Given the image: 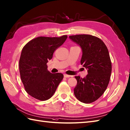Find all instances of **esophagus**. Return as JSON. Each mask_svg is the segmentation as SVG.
<instances>
[{"mask_svg":"<svg viewBox=\"0 0 130 130\" xmlns=\"http://www.w3.org/2000/svg\"><path fill=\"white\" fill-rule=\"evenodd\" d=\"M64 77L68 78V77H71V75H67V74H64Z\"/></svg>","mask_w":130,"mask_h":130,"instance_id":"esophagus-1","label":"esophagus"}]
</instances>
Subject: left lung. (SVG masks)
<instances>
[{"label":"left lung","mask_w":130,"mask_h":130,"mask_svg":"<svg viewBox=\"0 0 130 130\" xmlns=\"http://www.w3.org/2000/svg\"><path fill=\"white\" fill-rule=\"evenodd\" d=\"M69 38L80 46L81 64L88 73L84 78L75 76L77 85L74 95L83 103H91L103 94L109 83L112 71L109 53L104 42L94 36L81 34Z\"/></svg>","instance_id":"8db88e82"}]
</instances>
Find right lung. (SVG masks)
<instances>
[{"instance_id": "right-lung-1", "label": "right lung", "mask_w": 130, "mask_h": 130, "mask_svg": "<svg viewBox=\"0 0 130 130\" xmlns=\"http://www.w3.org/2000/svg\"><path fill=\"white\" fill-rule=\"evenodd\" d=\"M67 35L61 37H40L32 39L23 48L19 60L21 80L27 93L45 101L52 97L64 76L47 70L48 60L57 48L64 44Z\"/></svg>"}]
</instances>
